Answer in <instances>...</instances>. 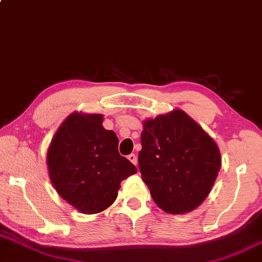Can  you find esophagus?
I'll return each mask as SVG.
<instances>
[{"mask_svg":"<svg viewBox=\"0 0 262 262\" xmlns=\"http://www.w3.org/2000/svg\"><path fill=\"white\" fill-rule=\"evenodd\" d=\"M128 160H129V161H130L132 163H133V165L137 166V163H138V161H137V156H135L134 154H130V155L128 156Z\"/></svg>","mask_w":262,"mask_h":262,"instance_id":"obj_1","label":"esophagus"}]
</instances>
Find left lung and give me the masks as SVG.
I'll use <instances>...</instances> for the list:
<instances>
[{
    "mask_svg": "<svg viewBox=\"0 0 262 262\" xmlns=\"http://www.w3.org/2000/svg\"><path fill=\"white\" fill-rule=\"evenodd\" d=\"M138 160L155 204L172 215L203 204L222 161L215 140L179 108L145 119Z\"/></svg>",
    "mask_w": 262,
    "mask_h": 262,
    "instance_id": "1",
    "label": "left lung"
}]
</instances>
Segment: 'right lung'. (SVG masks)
<instances>
[{"label":"right lung","mask_w":262,"mask_h":262,"mask_svg":"<svg viewBox=\"0 0 262 262\" xmlns=\"http://www.w3.org/2000/svg\"><path fill=\"white\" fill-rule=\"evenodd\" d=\"M102 122L100 113H71L47 149L49 177L56 191L86 215L111 206L121 182L137 173V167L119 155L117 135Z\"/></svg>","instance_id":"obj_1"}]
</instances>
